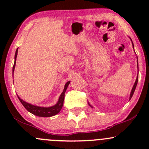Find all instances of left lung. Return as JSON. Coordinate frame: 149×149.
I'll list each match as a JSON object with an SVG mask.
<instances>
[{"mask_svg": "<svg viewBox=\"0 0 149 149\" xmlns=\"http://www.w3.org/2000/svg\"><path fill=\"white\" fill-rule=\"evenodd\" d=\"M133 43V42H132ZM133 48H134V46H133ZM138 68H139V64H138ZM138 81H139V76H138L137 79H136V82H135L134 85H133V88H132V91H131V93H130V100L131 99V97H133V93H134L135 90H136V86H137V84H138Z\"/></svg>", "mask_w": 149, "mask_h": 149, "instance_id": "left-lung-1", "label": "left lung"}]
</instances>
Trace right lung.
I'll return each instance as SVG.
<instances>
[{"label":"right lung","instance_id":"right-lung-1","mask_svg":"<svg viewBox=\"0 0 149 149\" xmlns=\"http://www.w3.org/2000/svg\"><path fill=\"white\" fill-rule=\"evenodd\" d=\"M17 53H18V49H16V53H15V61L14 64H13V70H14L15 65H16V57H17ZM70 84V81H68L66 84L65 85V88H64L63 91L61 94V97H60L59 100H58V103L56 104L54 106L50 107H38V106H34V105L26 103V102L23 101L22 99L19 98V101L21 102V103L23 104V106L26 108V109H27L29 112L32 113L33 115H37V116L39 117H45V118H47V117H52L54 116V115H57L60 111L61 110L63 107V102H64V98H65V92L67 89L68 86Z\"/></svg>","mask_w":149,"mask_h":149}]
</instances>
